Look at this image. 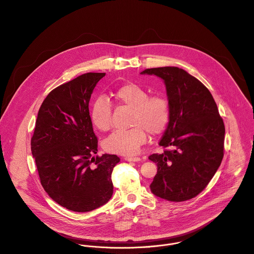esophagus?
Wrapping results in <instances>:
<instances>
[{"mask_svg": "<svg viewBox=\"0 0 254 254\" xmlns=\"http://www.w3.org/2000/svg\"><path fill=\"white\" fill-rule=\"evenodd\" d=\"M124 160L127 162H140L141 161V159L138 157H126V158H124Z\"/></svg>", "mask_w": 254, "mask_h": 254, "instance_id": "obj_1", "label": "esophagus"}]
</instances>
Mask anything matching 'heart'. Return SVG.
I'll list each match as a JSON object with an SVG mask.
<instances>
[{"label": "heart", "instance_id": "heart-1", "mask_svg": "<svg viewBox=\"0 0 254 254\" xmlns=\"http://www.w3.org/2000/svg\"><path fill=\"white\" fill-rule=\"evenodd\" d=\"M116 101L132 109L129 130L112 133L103 144L104 150L120 156H135L147 139L146 132L158 135L165 131L170 119L169 100L163 95L150 96L141 85L129 83L118 87L114 93ZM112 109L110 103L102 97L96 98L89 112L92 125L106 131L111 124Z\"/></svg>", "mask_w": 254, "mask_h": 254}]
</instances>
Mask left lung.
Wrapping results in <instances>:
<instances>
[{
  "label": "left lung",
  "mask_w": 254,
  "mask_h": 254,
  "mask_svg": "<svg viewBox=\"0 0 254 254\" xmlns=\"http://www.w3.org/2000/svg\"><path fill=\"white\" fill-rule=\"evenodd\" d=\"M141 74L165 81L170 106L160 141L165 151L149 157L158 167L151 191L171 202L192 199L206 188L224 158L223 118L209 89L183 69L152 68Z\"/></svg>",
  "instance_id": "left-lung-1"
}]
</instances>
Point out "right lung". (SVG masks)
Instances as JSON below:
<instances>
[{
    "label": "right lung",
    "instance_id": "add662e5",
    "mask_svg": "<svg viewBox=\"0 0 254 254\" xmlns=\"http://www.w3.org/2000/svg\"><path fill=\"white\" fill-rule=\"evenodd\" d=\"M105 73H86L55 87L43 100L31 138V153L48 195L74 212H89L109 201L116 155L95 156L97 137L88 102Z\"/></svg>",
    "mask_w": 254,
    "mask_h": 254
}]
</instances>
